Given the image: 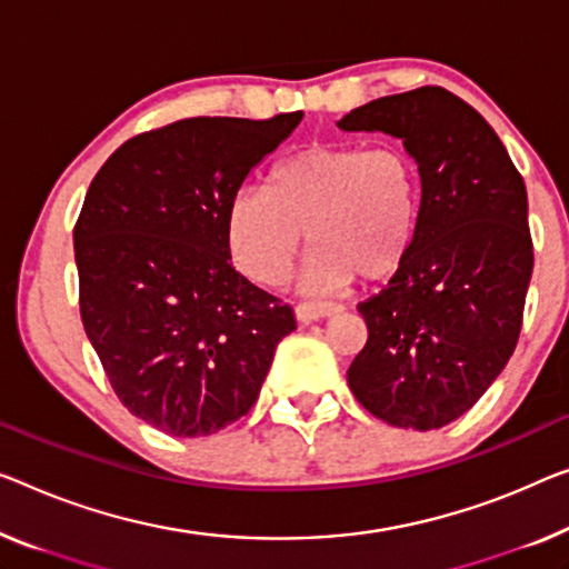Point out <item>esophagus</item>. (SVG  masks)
Segmentation results:
<instances>
[{
    "instance_id": "esophagus-1",
    "label": "esophagus",
    "mask_w": 569,
    "mask_h": 569,
    "mask_svg": "<svg viewBox=\"0 0 569 569\" xmlns=\"http://www.w3.org/2000/svg\"><path fill=\"white\" fill-rule=\"evenodd\" d=\"M342 311V303H335V301H301L299 307H296V317L301 321H317V319H325V317H332V313Z\"/></svg>"
}]
</instances>
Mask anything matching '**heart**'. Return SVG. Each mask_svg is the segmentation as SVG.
Instances as JSON below:
<instances>
[{
    "label": "heart",
    "instance_id": "b5f03b06",
    "mask_svg": "<svg viewBox=\"0 0 569 569\" xmlns=\"http://www.w3.org/2000/svg\"><path fill=\"white\" fill-rule=\"evenodd\" d=\"M419 217V173L391 142H317L281 160L268 189L242 186L227 209L234 262L252 281L276 286L291 270L303 237V283L332 291L358 276L383 281L409 256Z\"/></svg>",
    "mask_w": 569,
    "mask_h": 569
}]
</instances>
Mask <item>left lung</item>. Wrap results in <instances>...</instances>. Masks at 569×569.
I'll use <instances>...</instances> for the list:
<instances>
[{"instance_id": "8db88e82", "label": "left lung", "mask_w": 569, "mask_h": 569, "mask_svg": "<svg viewBox=\"0 0 569 569\" xmlns=\"http://www.w3.org/2000/svg\"><path fill=\"white\" fill-rule=\"evenodd\" d=\"M337 127L401 138L421 176L409 256L358 303L368 342L347 383L391 427L439 429L478 403L519 342L533 270L527 186L493 127L442 87L376 99Z\"/></svg>"}]
</instances>
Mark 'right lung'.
Wrapping results in <instances>:
<instances>
[{
    "mask_svg": "<svg viewBox=\"0 0 569 569\" xmlns=\"http://www.w3.org/2000/svg\"><path fill=\"white\" fill-rule=\"evenodd\" d=\"M189 117L140 132L91 181L73 227L89 342L130 413L209 437L252 409L293 309L237 273L227 209L301 122Z\"/></svg>",
    "mask_w": 569,
    "mask_h": 569,
    "instance_id": "1",
    "label": "right lung"
}]
</instances>
